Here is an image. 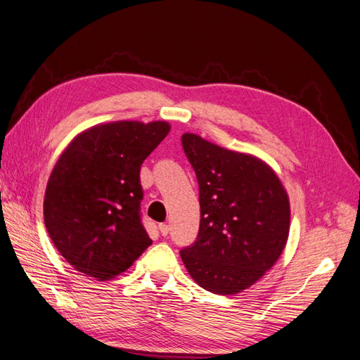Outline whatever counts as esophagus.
<instances>
[{"instance_id": "34e87169", "label": "esophagus", "mask_w": 360, "mask_h": 360, "mask_svg": "<svg viewBox=\"0 0 360 360\" xmlns=\"http://www.w3.org/2000/svg\"><path fill=\"white\" fill-rule=\"evenodd\" d=\"M159 231H160V233H162L163 236H166V235L169 233V226L166 224V223H160V224H159Z\"/></svg>"}]
</instances>
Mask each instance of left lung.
Returning a JSON list of instances; mask_svg holds the SVG:
<instances>
[{"label":"left lung","instance_id":"left-lung-1","mask_svg":"<svg viewBox=\"0 0 360 360\" xmlns=\"http://www.w3.org/2000/svg\"><path fill=\"white\" fill-rule=\"evenodd\" d=\"M200 198L197 241L180 250L205 290L235 295L255 284L281 255L290 203L275 171L257 157L226 150L197 134L181 136Z\"/></svg>","mask_w":360,"mask_h":360}]
</instances>
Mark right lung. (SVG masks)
<instances>
[{
	"instance_id": "1",
	"label": "right lung",
	"mask_w": 360,
	"mask_h": 360,
	"mask_svg": "<svg viewBox=\"0 0 360 360\" xmlns=\"http://www.w3.org/2000/svg\"><path fill=\"white\" fill-rule=\"evenodd\" d=\"M169 129L160 120L111 122L85 129L60 154L44 197V223L77 271L111 279L153 244L140 218V166Z\"/></svg>"
}]
</instances>
